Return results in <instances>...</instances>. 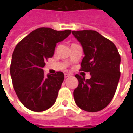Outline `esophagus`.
I'll list each match as a JSON object with an SVG mask.
<instances>
[{"label":"esophagus","mask_w":133,"mask_h":133,"mask_svg":"<svg viewBox=\"0 0 133 133\" xmlns=\"http://www.w3.org/2000/svg\"><path fill=\"white\" fill-rule=\"evenodd\" d=\"M70 74H69V73H65V78H68V77H69V76H70Z\"/></svg>","instance_id":"34e87169"}]
</instances>
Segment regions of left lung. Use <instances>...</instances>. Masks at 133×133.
<instances>
[{"label":"left lung","instance_id":"1","mask_svg":"<svg viewBox=\"0 0 133 133\" xmlns=\"http://www.w3.org/2000/svg\"><path fill=\"white\" fill-rule=\"evenodd\" d=\"M83 49L81 71L89 72L85 80L75 75L79 84L74 90L76 105L87 112L100 111L110 103L120 77V55L115 44L95 30L72 31Z\"/></svg>","mask_w":133,"mask_h":133}]
</instances>
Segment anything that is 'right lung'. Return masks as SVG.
<instances>
[{
  "label": "right lung",
  "mask_w": 133,
  "mask_h": 133,
  "mask_svg": "<svg viewBox=\"0 0 133 133\" xmlns=\"http://www.w3.org/2000/svg\"><path fill=\"white\" fill-rule=\"evenodd\" d=\"M70 33V30L40 28L15 48L10 68L13 88L22 104L30 110L44 111L55 103L64 74L57 72L45 75L43 68L48 58L52 57L56 44Z\"/></svg>",
  "instance_id": "right-lung-1"
}]
</instances>
